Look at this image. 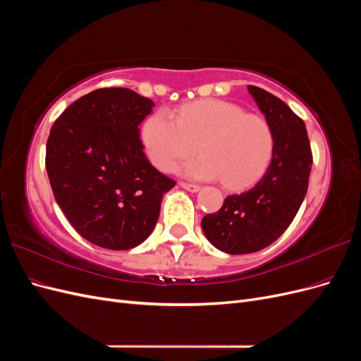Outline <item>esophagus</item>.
Wrapping results in <instances>:
<instances>
[{
    "instance_id": "obj_1",
    "label": "esophagus",
    "mask_w": 361,
    "mask_h": 361,
    "mask_svg": "<svg viewBox=\"0 0 361 361\" xmlns=\"http://www.w3.org/2000/svg\"><path fill=\"white\" fill-rule=\"evenodd\" d=\"M180 187L185 188L187 191H191V192H197L200 190L199 185L195 183H188V182H180Z\"/></svg>"
}]
</instances>
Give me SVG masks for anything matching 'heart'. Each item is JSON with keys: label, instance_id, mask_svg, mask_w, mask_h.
Returning a JSON list of instances; mask_svg holds the SVG:
<instances>
[{"label": "heart", "instance_id": "obj_1", "mask_svg": "<svg viewBox=\"0 0 361 361\" xmlns=\"http://www.w3.org/2000/svg\"><path fill=\"white\" fill-rule=\"evenodd\" d=\"M141 143L149 161L171 171L195 152L202 155L180 169L194 179H223L228 188L253 185L268 169L274 133L268 120L220 99L182 105L174 116L167 108L152 113L141 126Z\"/></svg>", "mask_w": 361, "mask_h": 361}]
</instances>
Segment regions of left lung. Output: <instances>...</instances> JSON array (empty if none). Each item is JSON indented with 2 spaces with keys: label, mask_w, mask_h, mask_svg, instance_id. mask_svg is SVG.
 Returning a JSON list of instances; mask_svg holds the SVG:
<instances>
[{
  "label": "left lung",
  "mask_w": 361,
  "mask_h": 361,
  "mask_svg": "<svg viewBox=\"0 0 361 361\" xmlns=\"http://www.w3.org/2000/svg\"><path fill=\"white\" fill-rule=\"evenodd\" d=\"M247 89L272 128L274 152L253 188L227 195L220 211L203 216L206 238L228 255L255 253L286 231L307 192L313 164L302 118L267 90L256 85Z\"/></svg>",
  "instance_id": "obj_1"
}]
</instances>
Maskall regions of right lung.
I'll use <instances>...</instances> for the list:
<instances>
[{
	"label": "right lung",
	"mask_w": 361,
	"mask_h": 361,
	"mask_svg": "<svg viewBox=\"0 0 361 361\" xmlns=\"http://www.w3.org/2000/svg\"><path fill=\"white\" fill-rule=\"evenodd\" d=\"M155 104L123 87L76 99L52 125L47 171L63 214L87 241L129 250L147 239L176 182L143 152L140 123Z\"/></svg>",
	"instance_id": "1"
}]
</instances>
